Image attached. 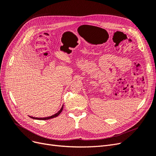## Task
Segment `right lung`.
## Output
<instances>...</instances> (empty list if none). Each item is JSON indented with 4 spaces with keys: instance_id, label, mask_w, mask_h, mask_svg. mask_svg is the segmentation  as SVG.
Returning a JSON list of instances; mask_svg holds the SVG:
<instances>
[{
    "instance_id": "add662e5",
    "label": "right lung",
    "mask_w": 156,
    "mask_h": 156,
    "mask_svg": "<svg viewBox=\"0 0 156 156\" xmlns=\"http://www.w3.org/2000/svg\"><path fill=\"white\" fill-rule=\"evenodd\" d=\"M62 109H63V106L62 107V108H60V110L57 112V113H56V114H55V115H52V116H49V117H45V118H36V117H32V116H30V118H32V119H36V120H48V119H53V118H55V117H56V116H58L60 113H61V112L62 111Z\"/></svg>"
}]
</instances>
